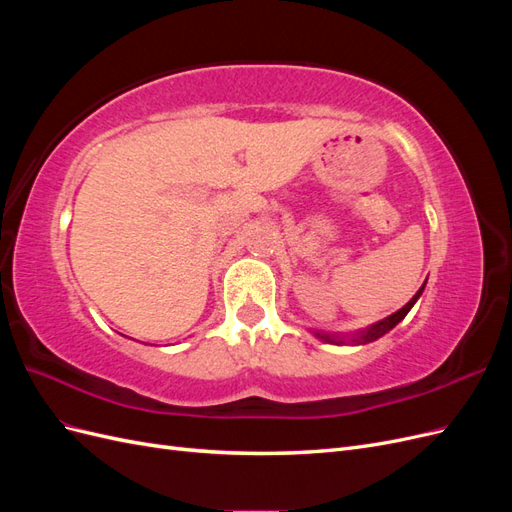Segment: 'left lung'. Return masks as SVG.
I'll return each mask as SVG.
<instances>
[{"label": "left lung", "mask_w": 512, "mask_h": 512, "mask_svg": "<svg viewBox=\"0 0 512 512\" xmlns=\"http://www.w3.org/2000/svg\"><path fill=\"white\" fill-rule=\"evenodd\" d=\"M423 288H425V284L421 286V290H418L414 297L399 309V312H395V314H391L389 318H384V320H380V322H376L374 327H369L367 331H363V333H359L356 337H352V342L354 344H369V342H374V339H378V337H382L384 333H389L395 324L399 322V320H404L406 318V314L410 312L412 309V305L416 303V299L421 297V292H423ZM318 337L320 339H324V342H331V344H344V339H335V337H331V335H324V333H318Z\"/></svg>", "instance_id": "left-lung-1"}]
</instances>
